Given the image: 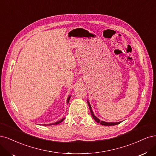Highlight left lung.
Instances as JSON below:
<instances>
[{
    "label": "left lung",
    "instance_id": "8db88e82",
    "mask_svg": "<svg viewBox=\"0 0 156 156\" xmlns=\"http://www.w3.org/2000/svg\"><path fill=\"white\" fill-rule=\"evenodd\" d=\"M87 104L89 105V109H90V112H91V114L92 115L93 118L94 119V120L96 121L97 123H100V124L102 125H104V126H115V125H117V124H120L121 122H105V121H103V120H100L99 119H98L95 115H94L93 112V110L91 109V105H90L89 101L87 100Z\"/></svg>",
    "mask_w": 156,
    "mask_h": 156
}]
</instances>
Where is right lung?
Wrapping results in <instances>:
<instances>
[{
  "instance_id": "obj_1",
  "label": "right lung",
  "mask_w": 156,
  "mask_h": 156,
  "mask_svg": "<svg viewBox=\"0 0 156 156\" xmlns=\"http://www.w3.org/2000/svg\"><path fill=\"white\" fill-rule=\"evenodd\" d=\"M70 98H71V96H69V97H68V98H67V104H68V103H69V100H70ZM64 119H65V118H63V119H61V120H59V121H58V122H56L52 123V124H49L48 125H51V124H53V125H56V124H59V123H61L62 121H63ZM44 125L46 126V124H44ZM47 125H48V124H47Z\"/></svg>"
}]
</instances>
